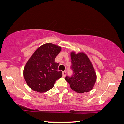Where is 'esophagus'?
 <instances>
[{"instance_id": "esophagus-1", "label": "esophagus", "mask_w": 124, "mask_h": 124, "mask_svg": "<svg viewBox=\"0 0 124 124\" xmlns=\"http://www.w3.org/2000/svg\"><path fill=\"white\" fill-rule=\"evenodd\" d=\"M66 74H67L66 71L62 72V76H63V77H65V75H66Z\"/></svg>"}]
</instances>
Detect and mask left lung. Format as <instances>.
Masks as SVG:
<instances>
[{"mask_svg":"<svg viewBox=\"0 0 124 124\" xmlns=\"http://www.w3.org/2000/svg\"><path fill=\"white\" fill-rule=\"evenodd\" d=\"M71 68L74 75L66 76L65 80L71 89L78 93H87L94 87L97 80L95 69L87 55L84 52H71Z\"/></svg>","mask_w":124,"mask_h":124,"instance_id":"1","label":"left lung"}]
</instances>
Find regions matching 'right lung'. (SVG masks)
Returning a JSON list of instances; mask_svg holds the SVG:
<instances>
[{
  "mask_svg": "<svg viewBox=\"0 0 124 124\" xmlns=\"http://www.w3.org/2000/svg\"><path fill=\"white\" fill-rule=\"evenodd\" d=\"M62 48L46 43L37 49L28 60L23 70V76L27 85L32 90L44 93L53 88L56 81L62 76L57 71L59 64L55 58Z\"/></svg>",
  "mask_w": 124,
  "mask_h": 124,
  "instance_id": "obj_1",
  "label": "right lung"
}]
</instances>
